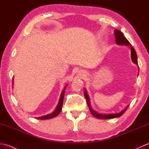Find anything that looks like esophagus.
<instances>
[{
  "label": "esophagus",
  "mask_w": 149,
  "mask_h": 149,
  "mask_svg": "<svg viewBox=\"0 0 149 149\" xmlns=\"http://www.w3.org/2000/svg\"><path fill=\"white\" fill-rule=\"evenodd\" d=\"M84 74H82L81 73V74H79V77H84Z\"/></svg>",
  "instance_id": "esophagus-1"
}]
</instances>
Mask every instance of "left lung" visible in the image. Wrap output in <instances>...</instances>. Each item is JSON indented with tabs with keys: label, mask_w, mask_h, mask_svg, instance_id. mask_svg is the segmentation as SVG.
Instances as JSON below:
<instances>
[{
	"label": "left lung",
	"mask_w": 149,
	"mask_h": 149,
	"mask_svg": "<svg viewBox=\"0 0 149 149\" xmlns=\"http://www.w3.org/2000/svg\"><path fill=\"white\" fill-rule=\"evenodd\" d=\"M115 38H116L115 39L116 43L117 44V45L129 46V47H130L131 52V55L132 61L133 62L134 64H136V65H138L136 52L134 49L132 47L131 43H129V42L127 40V38H126L124 36L123 33L121 32V31H120L119 30L115 29ZM138 73H139V69H138ZM84 95L85 98H86V99L88 106V107H89L91 115H92L93 116L96 117V118H99V119H111V118H117V117L121 116L125 112V111L127 110V109L129 107V105L125 107V108L123 109L122 111H120V113H118L100 114L99 113H97V111H95L92 109V107H91V106L90 97H89V96H88V94L86 90H84Z\"/></svg>",
	"instance_id": "obj_1"
}]
</instances>
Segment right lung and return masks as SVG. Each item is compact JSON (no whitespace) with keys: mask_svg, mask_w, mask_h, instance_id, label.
<instances>
[{"mask_svg":"<svg viewBox=\"0 0 149 149\" xmlns=\"http://www.w3.org/2000/svg\"><path fill=\"white\" fill-rule=\"evenodd\" d=\"M67 85L66 84V86L63 88V90L61 91V95H60V98L59 100V102L58 105H57L56 109H54L53 112H52L51 113L48 114L47 115H44L42 116H40V117H37V119L39 120H47V119H50L52 118H54L56 116H58L59 114L61 112V111L62 109V106H63V98H64V95H65V89L67 87Z\"/></svg>","mask_w":149,"mask_h":149,"instance_id":"obj_1","label":"right lung"}]
</instances>
